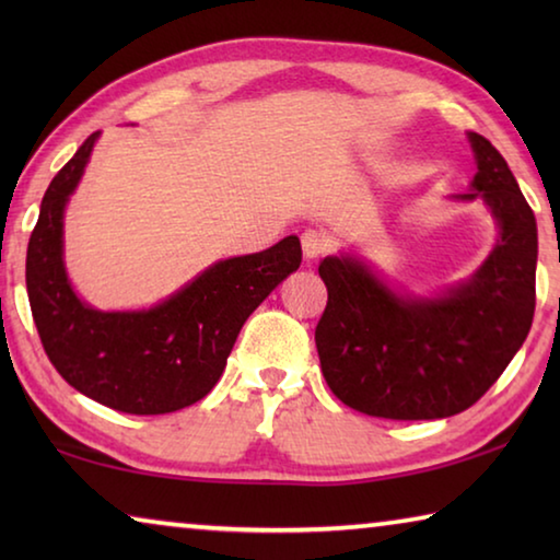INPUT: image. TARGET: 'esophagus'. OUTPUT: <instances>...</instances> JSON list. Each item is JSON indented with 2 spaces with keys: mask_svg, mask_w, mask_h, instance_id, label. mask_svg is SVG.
<instances>
[{
  "mask_svg": "<svg viewBox=\"0 0 560 560\" xmlns=\"http://www.w3.org/2000/svg\"><path fill=\"white\" fill-rule=\"evenodd\" d=\"M301 246H303V257H306V259L311 261V259H318L320 254H326L330 242H328L326 232H320V230H306V232L301 234Z\"/></svg>",
  "mask_w": 560,
  "mask_h": 560,
  "instance_id": "esophagus-1",
  "label": "esophagus"
}]
</instances>
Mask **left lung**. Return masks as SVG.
I'll return each mask as SVG.
<instances>
[{"label": "left lung", "instance_id": "obj_1", "mask_svg": "<svg viewBox=\"0 0 560 560\" xmlns=\"http://www.w3.org/2000/svg\"><path fill=\"white\" fill-rule=\"evenodd\" d=\"M477 175L459 202L481 200L499 226L485 264L434 296L393 289L350 254L318 273L328 303L316 326L320 371L340 402L385 420H438L467 410L524 346L536 308V217L506 160L467 132Z\"/></svg>", "mask_w": 560, "mask_h": 560}]
</instances>
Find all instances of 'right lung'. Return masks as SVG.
<instances>
[{
	"label": "right lung",
	"mask_w": 560,
	"mask_h": 560,
	"mask_svg": "<svg viewBox=\"0 0 560 560\" xmlns=\"http://www.w3.org/2000/svg\"><path fill=\"white\" fill-rule=\"evenodd\" d=\"M93 132L46 189L26 249V291L42 346L66 383L128 415L183 410L212 390L254 308L299 269V236L212 264L143 311H98L79 299L63 264V210L79 187Z\"/></svg>",
	"instance_id": "add662e5"
}]
</instances>
